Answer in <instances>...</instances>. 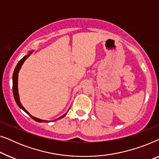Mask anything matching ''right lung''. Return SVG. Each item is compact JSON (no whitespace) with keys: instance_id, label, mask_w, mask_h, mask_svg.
<instances>
[{"instance_id":"right-lung-1","label":"right lung","mask_w":159,"mask_h":159,"mask_svg":"<svg viewBox=\"0 0 159 159\" xmlns=\"http://www.w3.org/2000/svg\"><path fill=\"white\" fill-rule=\"evenodd\" d=\"M34 51V50H32V51H30L29 52H28V54L27 55H26L24 56V57L21 58V59L19 61L18 64H17L16 68H15L14 71V74H13V77H12V80H13V93H14V99H15V101H16V103L17 105H18V106L19 108H21V109H22L24 111H25V113H27V114L29 115V116L31 117V118L32 119H34V121H38V122H50L51 121H48V120H43V119H38L37 118V117H34L33 116H32L31 114H30L29 112L27 111V110L25 109V108H24V106L21 105V102H20V99H19V91H18V75H19V70H20L21 68V66H22L24 62L25 61V60L27 59V58L29 57V56L31 55V54L32 53V52ZM69 111V110H68ZM67 111V112H68ZM67 112L66 113V114H64L63 116H60L59 118L56 119H55V120L53 121H56L58 120V119H60L63 118V117L65 116L67 114Z\"/></svg>"}]
</instances>
